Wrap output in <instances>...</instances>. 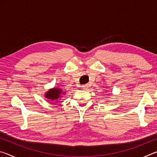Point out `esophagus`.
Returning <instances> with one entry per match:
<instances>
[{
    "label": "esophagus",
    "instance_id": "esophagus-1",
    "mask_svg": "<svg viewBox=\"0 0 157 157\" xmlns=\"http://www.w3.org/2000/svg\"><path fill=\"white\" fill-rule=\"evenodd\" d=\"M82 87L83 89H87V88H88V86H87V85H83V86H82Z\"/></svg>",
    "mask_w": 157,
    "mask_h": 157
}]
</instances>
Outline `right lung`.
Returning a JSON list of instances; mask_svg holds the SVG:
<instances>
[{
  "mask_svg": "<svg viewBox=\"0 0 157 157\" xmlns=\"http://www.w3.org/2000/svg\"><path fill=\"white\" fill-rule=\"evenodd\" d=\"M64 94L65 93L62 91V89L59 88H53L46 93L45 97L48 99L51 100V101H57L59 98L62 96V95Z\"/></svg>",
  "mask_w": 157,
  "mask_h": 157,
  "instance_id": "right-lung-1",
  "label": "right lung"
}]
</instances>
